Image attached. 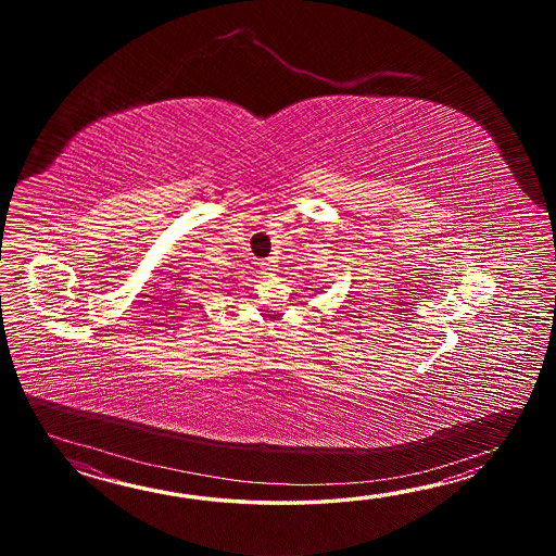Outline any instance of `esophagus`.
<instances>
[{
  "mask_svg": "<svg viewBox=\"0 0 556 556\" xmlns=\"http://www.w3.org/2000/svg\"><path fill=\"white\" fill-rule=\"evenodd\" d=\"M274 273H276V266H274L273 262H262L261 274H264V276H273Z\"/></svg>",
  "mask_w": 556,
  "mask_h": 556,
  "instance_id": "34e87169",
  "label": "esophagus"
}]
</instances>
